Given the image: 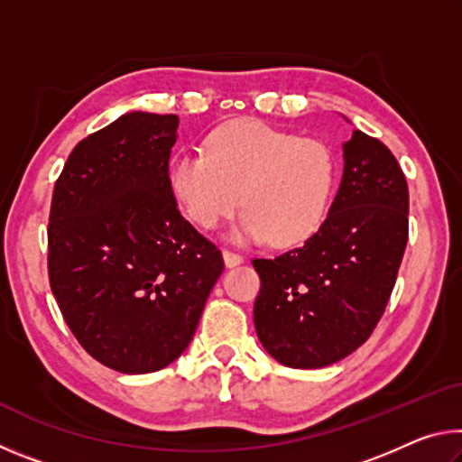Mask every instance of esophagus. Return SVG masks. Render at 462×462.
<instances>
[{
  "mask_svg": "<svg viewBox=\"0 0 462 462\" xmlns=\"http://www.w3.org/2000/svg\"><path fill=\"white\" fill-rule=\"evenodd\" d=\"M222 256H224V263H226V267H230V269H232V267H238V264H240L242 261H245V259H242L240 254L232 253V250H224Z\"/></svg>",
  "mask_w": 462,
  "mask_h": 462,
  "instance_id": "obj_1",
  "label": "esophagus"
}]
</instances>
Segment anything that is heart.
I'll return each mask as SVG.
<instances>
[{"label": "heart", "mask_w": 462, "mask_h": 462, "mask_svg": "<svg viewBox=\"0 0 462 462\" xmlns=\"http://www.w3.org/2000/svg\"><path fill=\"white\" fill-rule=\"evenodd\" d=\"M336 161L328 144L256 120L224 124L206 152H183L169 167V189L203 230L245 209L232 240L289 246L310 238L332 198Z\"/></svg>", "instance_id": "obj_1"}]
</instances>
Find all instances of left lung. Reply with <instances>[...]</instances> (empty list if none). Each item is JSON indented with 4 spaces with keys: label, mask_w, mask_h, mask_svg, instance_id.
<instances>
[{
    "label": "left lung",
    "mask_w": 462,
    "mask_h": 462,
    "mask_svg": "<svg viewBox=\"0 0 462 462\" xmlns=\"http://www.w3.org/2000/svg\"><path fill=\"white\" fill-rule=\"evenodd\" d=\"M326 220L300 248L254 259V328L291 369H319L361 346L393 291L408 245V181L377 138L353 130Z\"/></svg>",
    "instance_id": "1"
}]
</instances>
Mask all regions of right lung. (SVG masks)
Returning a JSON list of instances; mask_svg holds the SVG:
<instances>
[{
    "label": "right lung",
    "instance_id": "obj_1",
    "mask_svg": "<svg viewBox=\"0 0 462 462\" xmlns=\"http://www.w3.org/2000/svg\"><path fill=\"white\" fill-rule=\"evenodd\" d=\"M177 128L173 114H124L83 138L54 183L52 295L81 346L120 373L181 356L224 271L169 189Z\"/></svg>",
    "mask_w": 462,
    "mask_h": 462
}]
</instances>
